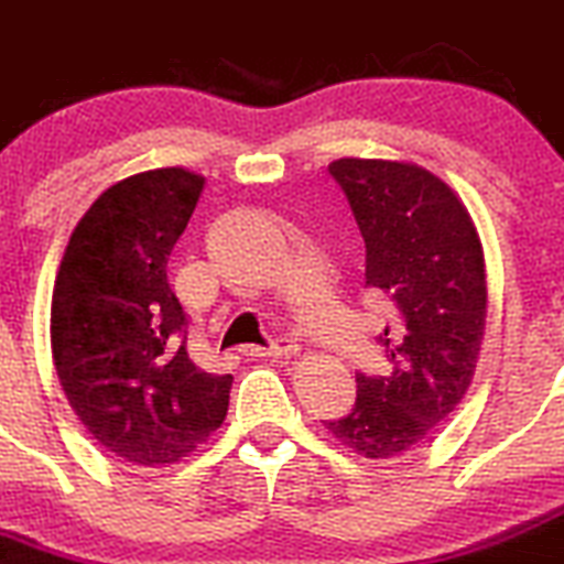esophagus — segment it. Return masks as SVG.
Masks as SVG:
<instances>
[{"mask_svg": "<svg viewBox=\"0 0 564 564\" xmlns=\"http://www.w3.org/2000/svg\"><path fill=\"white\" fill-rule=\"evenodd\" d=\"M300 344L289 336H278L275 341H270L267 347L261 344H245L239 352H245L248 358H275V355H297Z\"/></svg>", "mask_w": 564, "mask_h": 564, "instance_id": "34e87169", "label": "esophagus"}]
</instances>
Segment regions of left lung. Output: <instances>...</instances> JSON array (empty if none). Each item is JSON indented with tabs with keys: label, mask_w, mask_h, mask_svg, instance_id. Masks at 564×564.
Returning <instances> with one entry per match:
<instances>
[{
	"label": "left lung",
	"mask_w": 564,
	"mask_h": 564,
	"mask_svg": "<svg viewBox=\"0 0 564 564\" xmlns=\"http://www.w3.org/2000/svg\"><path fill=\"white\" fill-rule=\"evenodd\" d=\"M327 171L366 242L364 289L391 303V325L377 336L386 371H355L352 410L325 427L382 460L419 446L471 386L488 314L482 245L466 206L424 167L338 160Z\"/></svg>",
	"instance_id": "8db88e82"
}]
</instances>
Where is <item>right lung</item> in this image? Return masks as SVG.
Wrapping results in <instances>:
<instances>
[{"instance_id":"obj_1","label":"right lung","mask_w":564,"mask_h":564,"mask_svg":"<svg viewBox=\"0 0 564 564\" xmlns=\"http://www.w3.org/2000/svg\"><path fill=\"white\" fill-rule=\"evenodd\" d=\"M204 176L137 173L98 195L70 234L52 297L59 386L87 433L131 466L198 449L228 413L231 375L200 369L189 316L167 283Z\"/></svg>"}]
</instances>
